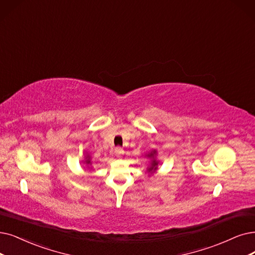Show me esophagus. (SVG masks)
Masks as SVG:
<instances>
[{
    "label": "esophagus",
    "mask_w": 255,
    "mask_h": 255,
    "mask_svg": "<svg viewBox=\"0 0 255 255\" xmlns=\"http://www.w3.org/2000/svg\"><path fill=\"white\" fill-rule=\"evenodd\" d=\"M114 152H115V155H116L118 158H120L122 155L125 154V150L122 149L120 146H118V147H116V148L114 149Z\"/></svg>",
    "instance_id": "esophagus-1"
}]
</instances>
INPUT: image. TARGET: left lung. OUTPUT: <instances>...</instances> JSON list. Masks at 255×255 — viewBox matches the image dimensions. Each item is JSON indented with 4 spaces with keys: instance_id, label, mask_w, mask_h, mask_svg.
<instances>
[{
    "instance_id": "1",
    "label": "left lung",
    "mask_w": 255,
    "mask_h": 255,
    "mask_svg": "<svg viewBox=\"0 0 255 255\" xmlns=\"http://www.w3.org/2000/svg\"><path fill=\"white\" fill-rule=\"evenodd\" d=\"M154 155H155V151L150 152V155H148V157H154ZM157 165H158V162L156 160H152V162L150 163V167L147 168L148 172H154L157 169Z\"/></svg>"
}]
</instances>
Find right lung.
Returning a JSON list of instances; mask_svg holds the SVG:
<instances>
[{
  "instance_id": "add662e5",
  "label": "right lung",
  "mask_w": 255,
  "mask_h": 255,
  "mask_svg": "<svg viewBox=\"0 0 255 255\" xmlns=\"http://www.w3.org/2000/svg\"><path fill=\"white\" fill-rule=\"evenodd\" d=\"M86 159H87V160H86V163H87V164H90V163H91V161H90V157L88 156Z\"/></svg>"
}]
</instances>
